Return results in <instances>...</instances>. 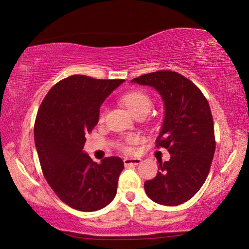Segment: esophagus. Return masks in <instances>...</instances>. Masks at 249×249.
Instances as JSON below:
<instances>
[{"mask_svg": "<svg viewBox=\"0 0 249 249\" xmlns=\"http://www.w3.org/2000/svg\"><path fill=\"white\" fill-rule=\"evenodd\" d=\"M141 162V158H129V157H125L124 158V165L127 166H136L139 165Z\"/></svg>", "mask_w": 249, "mask_h": 249, "instance_id": "1", "label": "esophagus"}]
</instances>
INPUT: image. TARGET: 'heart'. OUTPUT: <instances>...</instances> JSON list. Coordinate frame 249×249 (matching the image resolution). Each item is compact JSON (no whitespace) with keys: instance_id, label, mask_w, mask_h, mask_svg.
<instances>
[{"instance_id":"obj_1","label":"heart","mask_w":249,"mask_h":249,"mask_svg":"<svg viewBox=\"0 0 249 249\" xmlns=\"http://www.w3.org/2000/svg\"><path fill=\"white\" fill-rule=\"evenodd\" d=\"M122 102L128 108L133 115H136L138 113H149V111L152 108V100L150 96L144 92L141 91H133L127 94H125L122 97ZM104 114L100 115V120H103ZM134 139H129L128 143H131ZM122 149L125 152H130V147L128 145H122Z\"/></svg>"}]
</instances>
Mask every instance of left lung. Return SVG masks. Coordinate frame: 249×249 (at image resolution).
Returning a JSON list of instances; mask_svg holds the SVG:
<instances>
[{
    "mask_svg": "<svg viewBox=\"0 0 249 249\" xmlns=\"http://www.w3.org/2000/svg\"><path fill=\"white\" fill-rule=\"evenodd\" d=\"M131 82L154 88L165 106L156 142L168 149L170 160H158L160 171L144 183L145 193L158 204H182L201 188L212 165L215 136L208 100L192 81L176 71L150 72Z\"/></svg>",
    "mask_w": 249,
    "mask_h": 249,
    "instance_id": "obj_1",
    "label": "left lung"
}]
</instances>
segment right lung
Wrapping results in <instances>:
<instances>
[{"label": "right lung", "mask_w": 249, "mask_h": 249, "mask_svg": "<svg viewBox=\"0 0 249 249\" xmlns=\"http://www.w3.org/2000/svg\"><path fill=\"white\" fill-rule=\"evenodd\" d=\"M123 82L71 76L51 88L37 112L34 140L44 177L75 210L94 212L116 195L123 160L111 156L94 162L83 146L86 135L98 123L100 106Z\"/></svg>", "instance_id": "obj_1"}]
</instances>
